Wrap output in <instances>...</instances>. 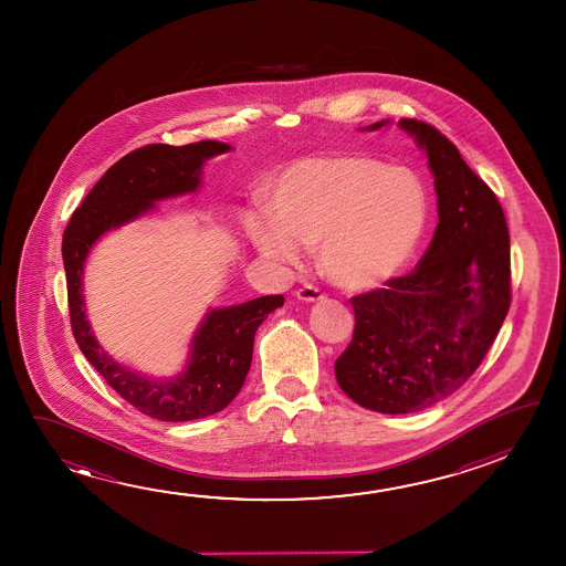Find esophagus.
<instances>
[{"label":"esophagus","instance_id":"obj_1","mask_svg":"<svg viewBox=\"0 0 566 566\" xmlns=\"http://www.w3.org/2000/svg\"><path fill=\"white\" fill-rule=\"evenodd\" d=\"M296 297L297 300H302V302H310V304H314V302H322L325 294L319 290V287L304 286L297 290Z\"/></svg>","mask_w":566,"mask_h":566}]
</instances>
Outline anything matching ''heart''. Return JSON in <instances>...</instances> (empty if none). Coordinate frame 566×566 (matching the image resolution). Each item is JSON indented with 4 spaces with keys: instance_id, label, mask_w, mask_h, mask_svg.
I'll return each instance as SVG.
<instances>
[{
    "instance_id": "obj_1",
    "label": "heart",
    "mask_w": 566,
    "mask_h": 566,
    "mask_svg": "<svg viewBox=\"0 0 566 566\" xmlns=\"http://www.w3.org/2000/svg\"><path fill=\"white\" fill-rule=\"evenodd\" d=\"M428 224V191L407 167L367 156L297 159L272 193V214L247 221L264 259L296 266L302 247H317L327 279L373 290L399 276Z\"/></svg>"
}]
</instances>
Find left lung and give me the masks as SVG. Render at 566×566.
I'll return each instance as SVG.
<instances>
[{"mask_svg":"<svg viewBox=\"0 0 566 566\" xmlns=\"http://www.w3.org/2000/svg\"><path fill=\"white\" fill-rule=\"evenodd\" d=\"M399 126L427 154L438 227L415 272L352 297L355 332L335 361L343 392L382 415L418 412L460 389L511 304L510 231L497 197L436 128L410 118Z\"/></svg>","mask_w":566,"mask_h":566,"instance_id":"8db88e82","label":"left lung"}]
</instances>
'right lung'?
Masks as SVG:
<instances>
[{
  "label": "right lung",
  "instance_id": "1",
  "mask_svg": "<svg viewBox=\"0 0 566 566\" xmlns=\"http://www.w3.org/2000/svg\"><path fill=\"white\" fill-rule=\"evenodd\" d=\"M231 149L223 142L201 139L187 146L151 144L132 151L84 197L63 234L69 312L81 352L122 399L164 422L211 417L229 407L251 369L256 329L270 312L284 306V297L211 307L195 329L184 369L174 377H151L116 361L94 337L84 307V264L106 232L154 211L158 201L195 193L201 187L205 161Z\"/></svg>",
  "mask_w": 566,
  "mask_h": 566
}]
</instances>
